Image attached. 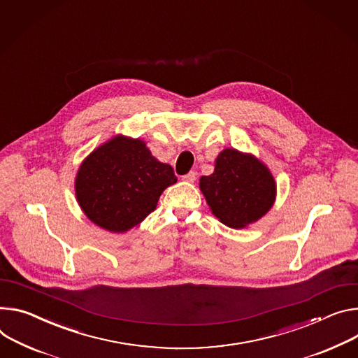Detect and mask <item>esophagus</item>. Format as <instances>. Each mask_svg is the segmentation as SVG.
<instances>
[{"instance_id":"esophagus-1","label":"esophagus","mask_w":358,"mask_h":358,"mask_svg":"<svg viewBox=\"0 0 358 358\" xmlns=\"http://www.w3.org/2000/svg\"><path fill=\"white\" fill-rule=\"evenodd\" d=\"M196 178H197V173L196 171H189L188 174L182 176V180L188 181V182H194V181H196Z\"/></svg>"}]
</instances>
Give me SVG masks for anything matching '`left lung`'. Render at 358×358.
Instances as JSON below:
<instances>
[{
    "mask_svg": "<svg viewBox=\"0 0 358 358\" xmlns=\"http://www.w3.org/2000/svg\"><path fill=\"white\" fill-rule=\"evenodd\" d=\"M200 188L213 214L233 229L263 217L275 199V182L267 167L233 148L220 152L214 173L200 178Z\"/></svg>",
    "mask_w": 358,
    "mask_h": 358,
    "instance_id": "8db88e82",
    "label": "left lung"
}]
</instances>
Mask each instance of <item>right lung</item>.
Listing matches in <instances>:
<instances>
[{
    "mask_svg": "<svg viewBox=\"0 0 358 358\" xmlns=\"http://www.w3.org/2000/svg\"><path fill=\"white\" fill-rule=\"evenodd\" d=\"M174 182L171 166L155 159L143 141L120 136L83 162L76 191L92 222L124 233L152 213L161 192Z\"/></svg>",
    "mask_w": 358,
    "mask_h": 358,
    "instance_id": "right-lung-1",
    "label": "right lung"
}]
</instances>
